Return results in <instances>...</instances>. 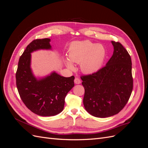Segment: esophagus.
<instances>
[{"instance_id":"esophagus-1","label":"esophagus","mask_w":148,"mask_h":148,"mask_svg":"<svg viewBox=\"0 0 148 148\" xmlns=\"http://www.w3.org/2000/svg\"><path fill=\"white\" fill-rule=\"evenodd\" d=\"M74 82L75 84H78L81 83V80H80V79L78 78H75V79L74 80Z\"/></svg>"}]
</instances>
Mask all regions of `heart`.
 Returning a JSON list of instances; mask_svg holds the SVG:
<instances>
[{
    "mask_svg": "<svg viewBox=\"0 0 148 148\" xmlns=\"http://www.w3.org/2000/svg\"><path fill=\"white\" fill-rule=\"evenodd\" d=\"M106 55L104 46L89 40L71 43L69 51L70 60L75 63L80 64V69L86 74H92L99 70L104 63ZM70 61L66 59V64L70 69L73 70L74 66Z\"/></svg>",
    "mask_w": 148,
    "mask_h": 148,
    "instance_id": "1",
    "label": "heart"
}]
</instances>
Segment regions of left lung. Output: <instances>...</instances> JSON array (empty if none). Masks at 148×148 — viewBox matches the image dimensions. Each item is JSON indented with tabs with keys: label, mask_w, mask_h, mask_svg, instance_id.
I'll use <instances>...</instances> for the list:
<instances>
[{
	"label": "left lung",
	"mask_w": 148,
	"mask_h": 148,
	"mask_svg": "<svg viewBox=\"0 0 148 148\" xmlns=\"http://www.w3.org/2000/svg\"><path fill=\"white\" fill-rule=\"evenodd\" d=\"M112 44L114 53L106 66L81 77L84 108L96 117H109L120 112L133 90L131 57L122 44L113 41Z\"/></svg>",
	"instance_id": "1"
}]
</instances>
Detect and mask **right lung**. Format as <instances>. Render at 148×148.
Returning a JSON list of instances; mask_svg holds the SVG:
<instances>
[{"instance_id": "obj_1", "label": "right lung", "mask_w": 148, "mask_h": 148, "mask_svg": "<svg viewBox=\"0 0 148 148\" xmlns=\"http://www.w3.org/2000/svg\"><path fill=\"white\" fill-rule=\"evenodd\" d=\"M51 39H34L26 47L19 59L16 84L22 101L38 115L53 116L63 110L65 98L74 86V76L62 77L53 71L38 79L31 69V53L39 49H51Z\"/></svg>"}]
</instances>
